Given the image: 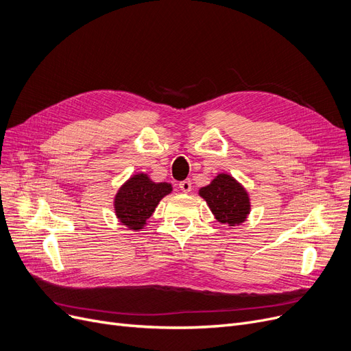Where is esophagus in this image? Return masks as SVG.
<instances>
[{"label":"esophagus","mask_w":351,"mask_h":351,"mask_svg":"<svg viewBox=\"0 0 351 351\" xmlns=\"http://www.w3.org/2000/svg\"><path fill=\"white\" fill-rule=\"evenodd\" d=\"M178 187L181 189V191H184V193H190V191H191V181H190V180H184V181H181L180 184H178Z\"/></svg>","instance_id":"obj_1"}]
</instances>
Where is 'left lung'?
Instances as JSON below:
<instances>
[{"label":"left lung","instance_id":"obj_1","mask_svg":"<svg viewBox=\"0 0 351 351\" xmlns=\"http://www.w3.org/2000/svg\"><path fill=\"white\" fill-rule=\"evenodd\" d=\"M198 194L206 199L217 221L231 227L244 223L252 210L248 193L230 174H219L208 186L199 189Z\"/></svg>","mask_w":351,"mask_h":351}]
</instances>
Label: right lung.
I'll use <instances>...</instances> for the list:
<instances>
[{
  "label": "right lung",
  "instance_id": "obj_1",
  "mask_svg": "<svg viewBox=\"0 0 351 351\" xmlns=\"http://www.w3.org/2000/svg\"><path fill=\"white\" fill-rule=\"evenodd\" d=\"M173 191L169 182H154L147 174L130 177L114 197L117 219L132 231H140L147 224L161 198Z\"/></svg>",
  "mask_w": 351,
  "mask_h": 351
}]
</instances>
